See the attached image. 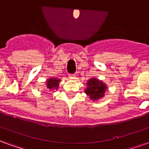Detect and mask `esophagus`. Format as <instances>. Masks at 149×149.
<instances>
[{
	"instance_id": "1",
	"label": "esophagus",
	"mask_w": 149,
	"mask_h": 149,
	"mask_svg": "<svg viewBox=\"0 0 149 149\" xmlns=\"http://www.w3.org/2000/svg\"><path fill=\"white\" fill-rule=\"evenodd\" d=\"M69 78H70V79H75L76 75L74 74H69Z\"/></svg>"
}]
</instances>
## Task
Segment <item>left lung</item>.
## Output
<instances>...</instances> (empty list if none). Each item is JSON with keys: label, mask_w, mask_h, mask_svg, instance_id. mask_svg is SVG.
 Listing matches in <instances>:
<instances>
[{"label": "left lung", "mask_w": 149, "mask_h": 149, "mask_svg": "<svg viewBox=\"0 0 149 149\" xmlns=\"http://www.w3.org/2000/svg\"><path fill=\"white\" fill-rule=\"evenodd\" d=\"M87 89L85 93L90 96L91 99L97 100L102 97L106 90V86L97 79H91L87 82Z\"/></svg>", "instance_id": "1"}]
</instances>
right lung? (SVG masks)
<instances>
[{
	"label": "right lung",
	"mask_w": 149,
	"mask_h": 149,
	"mask_svg": "<svg viewBox=\"0 0 149 149\" xmlns=\"http://www.w3.org/2000/svg\"><path fill=\"white\" fill-rule=\"evenodd\" d=\"M59 82H60L59 79H49L47 81V89H50V90H55V89H58Z\"/></svg>",
	"instance_id": "add662e5"
}]
</instances>
